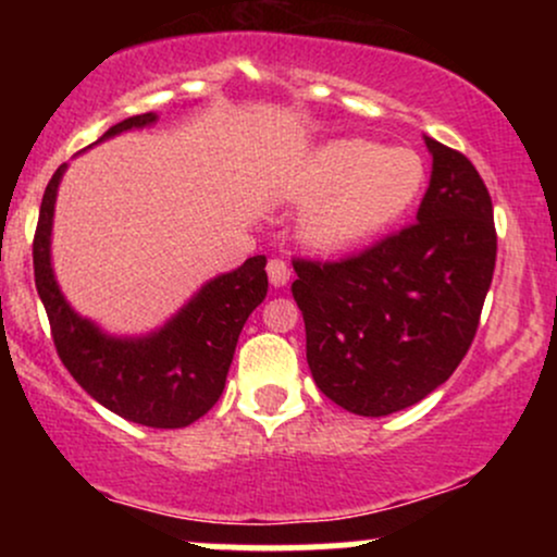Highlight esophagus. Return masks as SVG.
Wrapping results in <instances>:
<instances>
[{
	"label": "esophagus",
	"instance_id": "1",
	"mask_svg": "<svg viewBox=\"0 0 557 557\" xmlns=\"http://www.w3.org/2000/svg\"><path fill=\"white\" fill-rule=\"evenodd\" d=\"M267 274H270V283L274 287H283L287 280H290V264L283 257H274L270 259V264H267Z\"/></svg>",
	"mask_w": 557,
	"mask_h": 557
}]
</instances>
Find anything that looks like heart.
Returning <instances> with one entry per match:
<instances>
[{
	"mask_svg": "<svg viewBox=\"0 0 557 557\" xmlns=\"http://www.w3.org/2000/svg\"><path fill=\"white\" fill-rule=\"evenodd\" d=\"M426 168L411 149H382L372 140H332L311 154L298 198L319 201L306 238L319 248H345L382 233L417 203Z\"/></svg>",
	"mask_w": 557,
	"mask_h": 557,
	"instance_id": "1",
	"label": "heart"
}]
</instances>
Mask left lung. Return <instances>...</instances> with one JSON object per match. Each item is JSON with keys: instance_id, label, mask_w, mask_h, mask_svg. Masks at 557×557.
Here are the masks:
<instances>
[{"instance_id": "1", "label": "left lung", "mask_w": 557, "mask_h": 557, "mask_svg": "<svg viewBox=\"0 0 557 557\" xmlns=\"http://www.w3.org/2000/svg\"><path fill=\"white\" fill-rule=\"evenodd\" d=\"M426 149L419 222L354 257L293 259L311 376L359 417L403 411L456 372L495 272L487 185L461 151L434 138Z\"/></svg>"}]
</instances>
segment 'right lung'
Here are the masks:
<instances>
[{"mask_svg": "<svg viewBox=\"0 0 557 557\" xmlns=\"http://www.w3.org/2000/svg\"><path fill=\"white\" fill-rule=\"evenodd\" d=\"M157 114H136L112 125L104 138L151 125ZM54 172L41 198L34 235L36 290L47 309L57 356L73 380L101 406L136 424L181 430L220 400L238 335L267 296V257L246 259L235 272L201 287L164 330L140 341H114L81 319L62 298L49 264V235L57 185Z\"/></svg>", "mask_w": 557, "mask_h": 557, "instance_id": "right-lung-1", "label": "right lung"}]
</instances>
